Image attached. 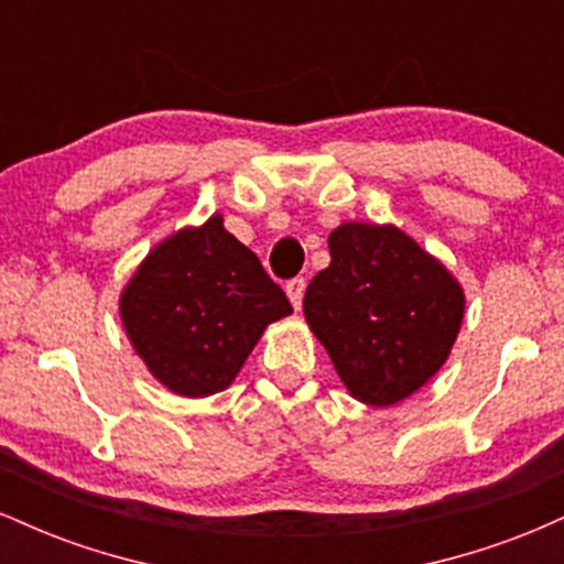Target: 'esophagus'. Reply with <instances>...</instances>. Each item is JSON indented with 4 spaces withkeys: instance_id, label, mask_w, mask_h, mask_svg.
<instances>
[{
    "instance_id": "obj_1",
    "label": "esophagus",
    "mask_w": 564,
    "mask_h": 564,
    "mask_svg": "<svg viewBox=\"0 0 564 564\" xmlns=\"http://www.w3.org/2000/svg\"><path fill=\"white\" fill-rule=\"evenodd\" d=\"M304 289H307V283H304V278H291L286 283V294H289V302L294 304V310L302 307V300H304Z\"/></svg>"
}]
</instances>
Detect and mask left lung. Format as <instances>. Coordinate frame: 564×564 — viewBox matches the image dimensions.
Here are the masks:
<instances>
[{
  "instance_id": "8db88e82",
  "label": "left lung",
  "mask_w": 564,
  "mask_h": 564,
  "mask_svg": "<svg viewBox=\"0 0 564 564\" xmlns=\"http://www.w3.org/2000/svg\"><path fill=\"white\" fill-rule=\"evenodd\" d=\"M328 251L304 294L307 326L355 400L411 398L448 360L467 307L462 283L394 225L345 223Z\"/></svg>"
}]
</instances>
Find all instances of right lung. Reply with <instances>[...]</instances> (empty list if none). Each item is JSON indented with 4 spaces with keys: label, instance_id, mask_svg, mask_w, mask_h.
<instances>
[{
    "label": "right lung",
    "instance_id": "1",
    "mask_svg": "<svg viewBox=\"0 0 564 564\" xmlns=\"http://www.w3.org/2000/svg\"><path fill=\"white\" fill-rule=\"evenodd\" d=\"M119 315L166 390L206 398L232 384L264 328L291 315V304L215 215L148 251L121 291Z\"/></svg>",
    "mask_w": 564,
    "mask_h": 564
}]
</instances>
